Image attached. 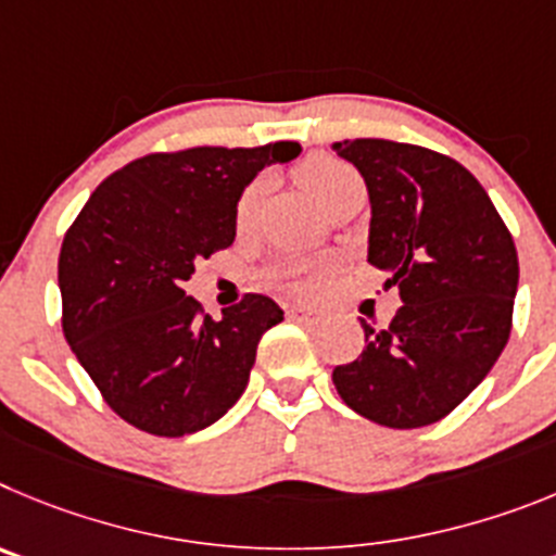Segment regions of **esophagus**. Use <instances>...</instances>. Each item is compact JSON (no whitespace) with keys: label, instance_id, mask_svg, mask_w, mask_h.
<instances>
[{"label":"esophagus","instance_id":"1","mask_svg":"<svg viewBox=\"0 0 556 556\" xmlns=\"http://www.w3.org/2000/svg\"><path fill=\"white\" fill-rule=\"evenodd\" d=\"M288 315L290 318H313V309L304 307V304H288Z\"/></svg>","mask_w":556,"mask_h":556}]
</instances>
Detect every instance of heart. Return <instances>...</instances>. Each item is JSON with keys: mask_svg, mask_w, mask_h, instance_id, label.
Wrapping results in <instances>:
<instances>
[{"mask_svg": "<svg viewBox=\"0 0 556 556\" xmlns=\"http://www.w3.org/2000/svg\"><path fill=\"white\" fill-rule=\"evenodd\" d=\"M299 179H302V185L309 191V197L321 204L324 210L332 202H338L343 193L354 191V188H363V179H359V174L349 163L334 157H321V154L304 160L302 166H299ZM263 193H266V179H254L247 191L241 193L238 210H235L238 227H247L252 222ZM327 268L329 260L318 257V254H288V257H279L277 263H271L266 268V279L271 285H279V288L293 290V293H304Z\"/></svg>", "mask_w": 556, "mask_h": 556, "instance_id": "b5f03b06", "label": "heart"}]
</instances>
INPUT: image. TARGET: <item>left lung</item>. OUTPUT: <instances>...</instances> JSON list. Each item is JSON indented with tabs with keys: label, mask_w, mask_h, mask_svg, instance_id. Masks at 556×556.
Masks as SVG:
<instances>
[{
	"label": "left lung",
	"mask_w": 556,
	"mask_h": 556,
	"mask_svg": "<svg viewBox=\"0 0 556 556\" xmlns=\"http://www.w3.org/2000/svg\"><path fill=\"white\" fill-rule=\"evenodd\" d=\"M365 179L368 263L399 288L384 329L338 365L340 399L374 424L415 429L446 418L496 365L513 327L518 252L490 197L457 160L413 143H332Z\"/></svg>",
	"instance_id": "obj_1"
}]
</instances>
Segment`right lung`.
<instances>
[{
  "instance_id": "1",
  "label": "right lung",
  "mask_w": 556,
  "mask_h": 556,
  "mask_svg": "<svg viewBox=\"0 0 556 556\" xmlns=\"http://www.w3.org/2000/svg\"><path fill=\"white\" fill-rule=\"evenodd\" d=\"M299 152L296 141H277L147 154L110 174L79 210L58 263L63 334L127 424L182 438L241 399L260 338L282 309L249 293L210 318L182 282L197 260L232 247L247 185Z\"/></svg>"
}]
</instances>
